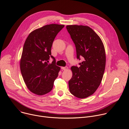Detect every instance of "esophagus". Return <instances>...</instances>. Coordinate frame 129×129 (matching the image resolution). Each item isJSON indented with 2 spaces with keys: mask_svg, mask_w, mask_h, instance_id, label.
Masks as SVG:
<instances>
[{
  "mask_svg": "<svg viewBox=\"0 0 129 129\" xmlns=\"http://www.w3.org/2000/svg\"><path fill=\"white\" fill-rule=\"evenodd\" d=\"M61 68L62 69V70H66L68 69V67L67 66H65V67H62Z\"/></svg>",
  "mask_w": 129,
  "mask_h": 129,
  "instance_id": "34e87169",
  "label": "esophagus"
}]
</instances>
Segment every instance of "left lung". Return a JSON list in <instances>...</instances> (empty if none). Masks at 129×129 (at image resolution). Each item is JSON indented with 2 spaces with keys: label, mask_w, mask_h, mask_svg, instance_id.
Masks as SVG:
<instances>
[{
  "label": "left lung",
  "mask_w": 129,
  "mask_h": 129,
  "mask_svg": "<svg viewBox=\"0 0 129 129\" xmlns=\"http://www.w3.org/2000/svg\"><path fill=\"white\" fill-rule=\"evenodd\" d=\"M66 28L75 44L77 59L84 60L80 67L71 68L69 91L77 98L85 99L93 94L102 82L106 65L105 47L100 37L89 26L70 25Z\"/></svg>",
  "instance_id": "8db88e82"
}]
</instances>
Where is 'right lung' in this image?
<instances>
[{"label":"right lung","instance_id":"right-lung-1","mask_svg":"<svg viewBox=\"0 0 129 129\" xmlns=\"http://www.w3.org/2000/svg\"><path fill=\"white\" fill-rule=\"evenodd\" d=\"M64 25L51 24L31 31L26 38L20 60L21 74L27 88L39 95L52 90L60 67L56 65L51 56V48L54 39ZM51 57L53 59L49 63Z\"/></svg>","mask_w":129,"mask_h":129}]
</instances>
